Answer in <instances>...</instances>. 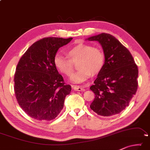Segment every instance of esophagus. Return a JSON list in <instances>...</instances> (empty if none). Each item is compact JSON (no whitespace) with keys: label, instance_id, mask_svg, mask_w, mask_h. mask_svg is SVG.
Masks as SVG:
<instances>
[{"label":"esophagus","instance_id":"esophagus-1","mask_svg":"<svg viewBox=\"0 0 150 150\" xmlns=\"http://www.w3.org/2000/svg\"><path fill=\"white\" fill-rule=\"evenodd\" d=\"M73 89L75 90V91H85V88L82 87L81 86H78V85H73Z\"/></svg>","mask_w":150,"mask_h":150}]
</instances>
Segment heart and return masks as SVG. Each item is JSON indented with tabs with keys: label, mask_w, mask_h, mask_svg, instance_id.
Masks as SVG:
<instances>
[{
	"label": "heart",
	"mask_w": 150,
	"mask_h": 150,
	"mask_svg": "<svg viewBox=\"0 0 150 150\" xmlns=\"http://www.w3.org/2000/svg\"><path fill=\"white\" fill-rule=\"evenodd\" d=\"M68 56L70 59L57 54L54 57V65L57 68L67 76L72 75L74 70L73 63H77L79 71L71 78L75 83H81L100 71L105 63V56L99 47H92L90 45L79 43L68 51Z\"/></svg>",
	"instance_id": "b5f03b06"
}]
</instances>
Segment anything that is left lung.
<instances>
[{
	"mask_svg": "<svg viewBox=\"0 0 150 150\" xmlns=\"http://www.w3.org/2000/svg\"><path fill=\"white\" fill-rule=\"evenodd\" d=\"M85 40L99 42L105 56L103 68L90 87L96 96L90 108L101 116L120 113L136 93L137 66L128 49L113 35L103 33Z\"/></svg>",
	"mask_w": 150,
	"mask_h": 150,
	"instance_id": "8db88e82",
	"label": "left lung"
}]
</instances>
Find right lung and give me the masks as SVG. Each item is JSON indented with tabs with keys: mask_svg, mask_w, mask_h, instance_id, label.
Instances as JSON below:
<instances>
[{
	"mask_svg": "<svg viewBox=\"0 0 150 150\" xmlns=\"http://www.w3.org/2000/svg\"><path fill=\"white\" fill-rule=\"evenodd\" d=\"M72 39L44 38L33 43L21 58L14 89L21 108L32 118L51 121L63 109L71 87L65 84L54 60L59 49Z\"/></svg>",
	"mask_w": 150,
	"mask_h": 150,
	"instance_id": "right-lung-1",
	"label": "right lung"
}]
</instances>
